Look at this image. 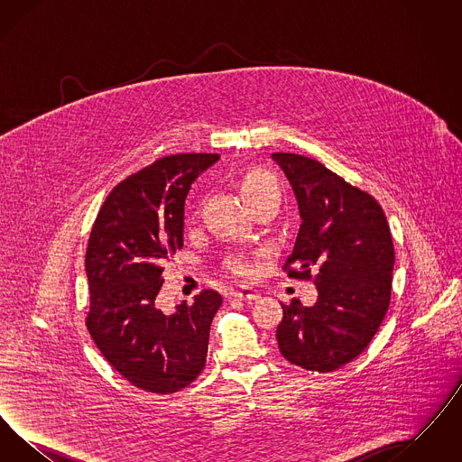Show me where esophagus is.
Wrapping results in <instances>:
<instances>
[{
  "label": "esophagus",
  "instance_id": "1",
  "mask_svg": "<svg viewBox=\"0 0 462 462\" xmlns=\"http://www.w3.org/2000/svg\"><path fill=\"white\" fill-rule=\"evenodd\" d=\"M232 296H234V298H239V300L254 301V300H258L262 294H260V291H256V289H253V287H242L239 291L232 292Z\"/></svg>",
  "mask_w": 462,
  "mask_h": 462
}]
</instances>
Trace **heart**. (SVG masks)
Returning a JSON list of instances; mask_svg holds the SVG:
<instances>
[{
  "label": "heart",
  "mask_w": 462,
  "mask_h": 462,
  "mask_svg": "<svg viewBox=\"0 0 462 462\" xmlns=\"http://www.w3.org/2000/svg\"><path fill=\"white\" fill-rule=\"evenodd\" d=\"M237 187L245 206L251 211H254L256 208L263 206L266 202H279L281 189H279L277 178L260 168H249L241 173L237 180ZM223 266L228 273L241 279H249L254 273V263L242 254L226 256Z\"/></svg>",
  "instance_id": "b5f03b06"
}]
</instances>
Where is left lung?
<instances>
[{
	"label": "left lung",
	"instance_id": "obj_1",
	"mask_svg": "<svg viewBox=\"0 0 462 462\" xmlns=\"http://www.w3.org/2000/svg\"><path fill=\"white\" fill-rule=\"evenodd\" d=\"M296 194L301 225L284 263L291 279L311 281L313 307L282 305L281 353L291 364L332 373L367 348L392 300L395 249L379 202L322 162L275 152Z\"/></svg>",
	"mask_w": 462,
	"mask_h": 462
}]
</instances>
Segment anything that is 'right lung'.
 <instances>
[{
  "label": "right lung",
  "instance_id": "1",
  "mask_svg": "<svg viewBox=\"0 0 462 462\" xmlns=\"http://www.w3.org/2000/svg\"><path fill=\"white\" fill-rule=\"evenodd\" d=\"M218 154H175L154 161L112 189L87 247V329L110 365L133 386L170 395L206 365L209 328L220 292L194 303L159 307L162 263L183 245V204L190 185Z\"/></svg>",
  "mask_w": 462,
  "mask_h": 462
}]
</instances>
